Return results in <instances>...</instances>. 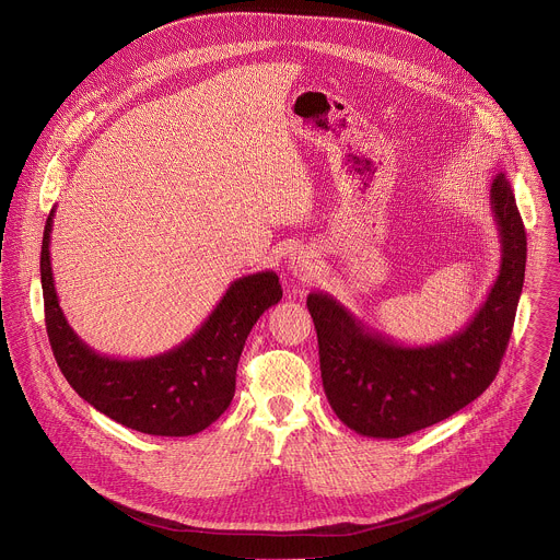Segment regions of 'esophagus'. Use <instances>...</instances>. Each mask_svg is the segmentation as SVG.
I'll return each instance as SVG.
<instances>
[{
    "label": "esophagus",
    "instance_id": "esophagus-1",
    "mask_svg": "<svg viewBox=\"0 0 560 560\" xmlns=\"http://www.w3.org/2000/svg\"><path fill=\"white\" fill-rule=\"evenodd\" d=\"M316 264H318V261H316L314 253L303 250V248L290 253V257H288V261H285L290 275L296 277V279H312V277H316V270H318Z\"/></svg>",
    "mask_w": 560,
    "mask_h": 560
}]
</instances>
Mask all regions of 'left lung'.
I'll return each mask as SVG.
<instances>
[{
	"mask_svg": "<svg viewBox=\"0 0 560 560\" xmlns=\"http://www.w3.org/2000/svg\"><path fill=\"white\" fill-rule=\"evenodd\" d=\"M490 209L501 237L497 281L470 323L440 342H394L371 331L334 296H307L323 389L351 431L385 440L411 435L451 418L494 381L510 342L527 255L523 220L505 173L492 179Z\"/></svg>",
	"mask_w": 560,
	"mask_h": 560,
	"instance_id": "1",
	"label": "left lung"
}]
</instances>
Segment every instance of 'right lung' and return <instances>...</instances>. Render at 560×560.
<instances>
[{"instance_id": "obj_1", "label": "right lung", "mask_w": 560, "mask_h": 560, "mask_svg": "<svg viewBox=\"0 0 560 560\" xmlns=\"http://www.w3.org/2000/svg\"><path fill=\"white\" fill-rule=\"evenodd\" d=\"M55 209L44 229L42 288L52 353L70 387L114 422L164 438L196 435L211 427L235 396L237 362L257 318L281 301L272 270L231 283L202 327L166 353L118 360L96 353L68 325L55 290L50 233Z\"/></svg>"}]
</instances>
